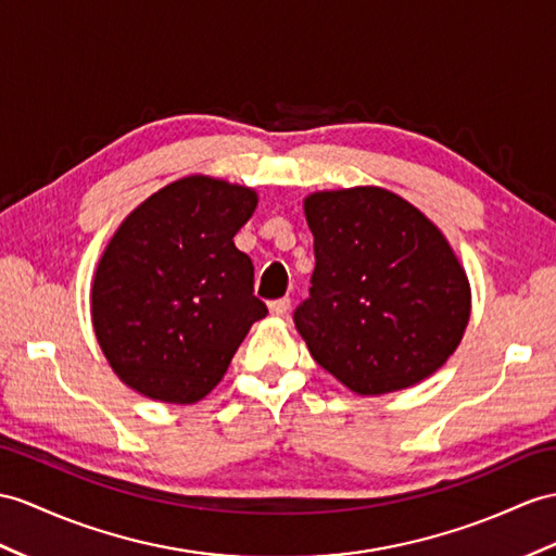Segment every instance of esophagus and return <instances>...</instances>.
Masks as SVG:
<instances>
[{
	"mask_svg": "<svg viewBox=\"0 0 556 556\" xmlns=\"http://www.w3.org/2000/svg\"><path fill=\"white\" fill-rule=\"evenodd\" d=\"M290 296H282V300H276V302H270L268 304V311H270V314H274V316H286L288 314V311H290Z\"/></svg>",
	"mask_w": 556,
	"mask_h": 556,
	"instance_id": "34e87169",
	"label": "esophagus"
}]
</instances>
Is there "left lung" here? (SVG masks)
Here are the masks:
<instances>
[{
	"label": "left lung",
	"instance_id": "obj_1",
	"mask_svg": "<svg viewBox=\"0 0 556 556\" xmlns=\"http://www.w3.org/2000/svg\"><path fill=\"white\" fill-rule=\"evenodd\" d=\"M316 268L294 325L320 368L363 396L434 375L463 340L469 282L448 240L384 188L304 200Z\"/></svg>",
	"mask_w": 556,
	"mask_h": 556
}]
</instances>
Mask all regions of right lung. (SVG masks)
<instances>
[{
	"label": "right lung",
	"mask_w": 556,
	"mask_h": 556,
	"mask_svg": "<svg viewBox=\"0 0 556 556\" xmlns=\"http://www.w3.org/2000/svg\"><path fill=\"white\" fill-rule=\"evenodd\" d=\"M256 193L186 176L134 210L101 256L91 320L127 387L162 403H195L222 382L254 320L252 260L233 236Z\"/></svg>",
	"instance_id": "add662e5"
}]
</instances>
